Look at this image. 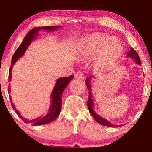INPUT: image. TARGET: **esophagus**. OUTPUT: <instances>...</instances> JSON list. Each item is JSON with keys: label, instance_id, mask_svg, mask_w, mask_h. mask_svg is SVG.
Returning a JSON list of instances; mask_svg holds the SVG:
<instances>
[{"label": "esophagus", "instance_id": "1", "mask_svg": "<svg viewBox=\"0 0 152 152\" xmlns=\"http://www.w3.org/2000/svg\"><path fill=\"white\" fill-rule=\"evenodd\" d=\"M75 77L76 79H79V80H81V79H84V74L82 73V72H78L75 75Z\"/></svg>", "mask_w": 152, "mask_h": 152}]
</instances>
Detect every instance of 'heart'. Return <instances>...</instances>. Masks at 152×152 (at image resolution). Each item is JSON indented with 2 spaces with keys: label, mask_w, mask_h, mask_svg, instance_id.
Masks as SVG:
<instances>
[{
  "label": "heart",
  "mask_w": 152,
  "mask_h": 152,
  "mask_svg": "<svg viewBox=\"0 0 152 152\" xmlns=\"http://www.w3.org/2000/svg\"><path fill=\"white\" fill-rule=\"evenodd\" d=\"M122 54V45L118 39L100 33L86 37L81 44L79 52L81 57L91 59L96 57L95 65L102 70L111 68Z\"/></svg>",
  "instance_id": "obj_1"
}]
</instances>
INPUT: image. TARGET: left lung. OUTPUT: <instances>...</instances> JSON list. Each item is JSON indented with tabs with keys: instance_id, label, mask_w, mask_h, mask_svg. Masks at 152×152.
Instances as JSON below:
<instances>
[{
	"instance_id": "obj_1",
	"label": "left lung",
	"mask_w": 152,
	"mask_h": 152,
	"mask_svg": "<svg viewBox=\"0 0 152 152\" xmlns=\"http://www.w3.org/2000/svg\"><path fill=\"white\" fill-rule=\"evenodd\" d=\"M127 57L132 58V59H134L135 61L136 62L137 64L138 65H140V57L138 55V53L135 51V50L134 48H131V50L129 52L127 53ZM91 76L89 77L86 79V86L87 88H88V91H89V97H88V100L87 102V106H88V109L89 110V112L92 115V116L94 118V119L96 120V121L98 122L99 124H102V125L104 126H109V127H120V126H122L123 124H120V125H116V124H113L110 122L109 121H108L104 118H102L101 116H99L98 114H97L93 110V101L92 99V93H91V83H90V80H91Z\"/></svg>"
}]
</instances>
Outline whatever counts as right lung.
<instances>
[{"label":"right lung","mask_w":152,"mask_h":152,"mask_svg":"<svg viewBox=\"0 0 152 152\" xmlns=\"http://www.w3.org/2000/svg\"><path fill=\"white\" fill-rule=\"evenodd\" d=\"M61 27V26H60ZM59 26H44V27H38V28H34L32 30H31L28 34H26V36L25 37V38L23 40L22 43H20V45L18 46L17 50L15 51V53L13 55L12 59V63H11V67L9 70V82H10L12 78V67H13L14 64H15V62L17 61L18 59H19L20 57H21L23 55H24L25 52L29 45L31 43V42L34 40L37 35H38V32L41 30H47L48 32L50 31H53L57 30L58 28H60ZM73 75H70L68 77H61L58 79L57 82L55 83V87H54L53 92L51 93V99L52 102L50 104V107L49 111L48 112L47 115L43 116V117H38L35 118L34 120H28L27 119H25L24 118H23L19 112L15 109L14 107V104L12 102V108L15 110L16 113H17V115L26 122V123H30L32 125H43V124H48L50 122H53V120H56L58 117V115H59L60 111L61 109V96L62 93L64 89L66 88V87L68 86V84H69V82L72 80L73 78ZM8 92L10 93V86L8 87ZM10 99H12L10 97Z\"/></svg>","instance_id":"1"}]
</instances>
